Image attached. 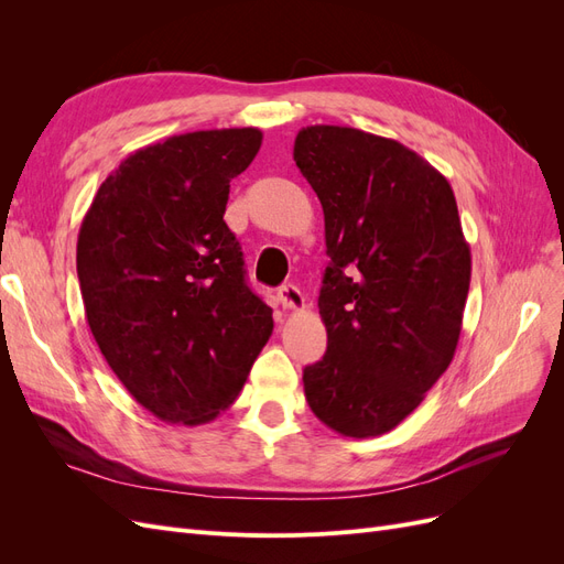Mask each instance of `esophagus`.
I'll use <instances>...</instances> for the list:
<instances>
[{
    "instance_id": "obj_1",
    "label": "esophagus",
    "mask_w": 564,
    "mask_h": 564,
    "mask_svg": "<svg viewBox=\"0 0 564 564\" xmlns=\"http://www.w3.org/2000/svg\"><path fill=\"white\" fill-rule=\"evenodd\" d=\"M278 299L282 303V308H286V311H301V308H305L303 292H301L296 284H282L278 289Z\"/></svg>"
}]
</instances>
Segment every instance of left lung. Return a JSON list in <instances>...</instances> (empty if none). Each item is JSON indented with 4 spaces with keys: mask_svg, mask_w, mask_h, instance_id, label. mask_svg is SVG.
<instances>
[{
    "mask_svg": "<svg viewBox=\"0 0 564 564\" xmlns=\"http://www.w3.org/2000/svg\"><path fill=\"white\" fill-rule=\"evenodd\" d=\"M294 160L319 197L329 265L327 352L303 369L313 414L346 437L395 429L447 371L470 286L452 185L414 150L350 127L299 131Z\"/></svg>",
    "mask_w": 564,
    "mask_h": 564,
    "instance_id": "8db88e82",
    "label": "left lung"
}]
</instances>
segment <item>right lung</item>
<instances>
[{"instance_id": "add662e5", "label": "right lung", "mask_w": 564, "mask_h": 564, "mask_svg": "<svg viewBox=\"0 0 564 564\" xmlns=\"http://www.w3.org/2000/svg\"><path fill=\"white\" fill-rule=\"evenodd\" d=\"M263 133L212 129L135 150L100 183L77 237L89 329L133 400L169 423L228 409L272 334L224 214Z\"/></svg>"}]
</instances>
